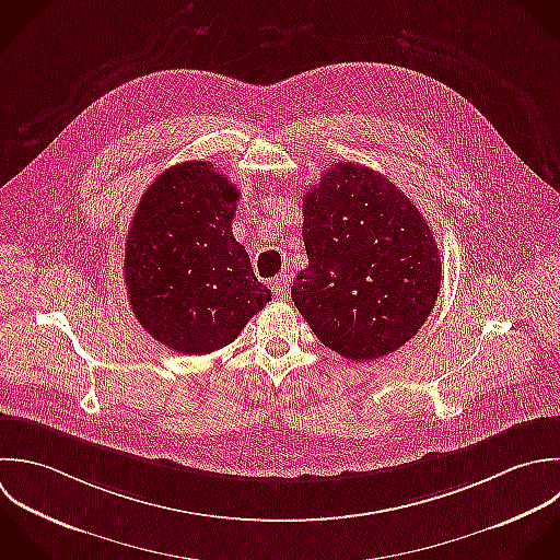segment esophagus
<instances>
[{"label": "esophagus", "instance_id": "esophagus-1", "mask_svg": "<svg viewBox=\"0 0 560 560\" xmlns=\"http://www.w3.org/2000/svg\"><path fill=\"white\" fill-rule=\"evenodd\" d=\"M270 288L272 292L279 296V299H285L288 296V290H290V275H279L270 281Z\"/></svg>", "mask_w": 560, "mask_h": 560}]
</instances>
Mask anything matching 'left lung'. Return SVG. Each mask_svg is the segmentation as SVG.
Masks as SVG:
<instances>
[{
  "label": "left lung",
  "instance_id": "obj_1",
  "mask_svg": "<svg viewBox=\"0 0 560 560\" xmlns=\"http://www.w3.org/2000/svg\"><path fill=\"white\" fill-rule=\"evenodd\" d=\"M307 268L292 301L331 351L369 362L404 347L441 292V253L415 202L386 176L336 163L303 200Z\"/></svg>",
  "mask_w": 560,
  "mask_h": 560
}]
</instances>
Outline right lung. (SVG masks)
Returning a JSON list of instances; mask_svg holds the SVG:
<instances>
[{"label": "right lung", "instance_id": "add662e5", "mask_svg": "<svg viewBox=\"0 0 560 560\" xmlns=\"http://www.w3.org/2000/svg\"><path fill=\"white\" fill-rule=\"evenodd\" d=\"M240 191L207 161H185L145 189L124 255L128 301L143 329L183 355L231 345L270 301L231 222Z\"/></svg>", "mask_w": 560, "mask_h": 560}]
</instances>
